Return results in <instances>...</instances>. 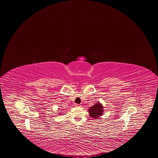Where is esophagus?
I'll return each mask as SVG.
<instances>
[{
	"instance_id": "obj_1",
	"label": "esophagus",
	"mask_w": 158,
	"mask_h": 158,
	"mask_svg": "<svg viewBox=\"0 0 158 158\" xmlns=\"http://www.w3.org/2000/svg\"><path fill=\"white\" fill-rule=\"evenodd\" d=\"M74 106H75L76 107H81V105H80V104H76Z\"/></svg>"
}]
</instances>
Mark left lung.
Returning <instances> with one entry per match:
<instances>
[{"label":"left lung","instance_id":"left-lung-1","mask_svg":"<svg viewBox=\"0 0 158 158\" xmlns=\"http://www.w3.org/2000/svg\"><path fill=\"white\" fill-rule=\"evenodd\" d=\"M88 112L90 117L94 119H98L104 113V107L100 102H98L88 109Z\"/></svg>","mask_w":158,"mask_h":158}]
</instances>
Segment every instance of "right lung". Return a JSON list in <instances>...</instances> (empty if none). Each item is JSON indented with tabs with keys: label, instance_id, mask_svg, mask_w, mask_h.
<instances>
[{
	"label": "right lung",
	"instance_id": "right-lung-1",
	"mask_svg": "<svg viewBox=\"0 0 158 158\" xmlns=\"http://www.w3.org/2000/svg\"><path fill=\"white\" fill-rule=\"evenodd\" d=\"M59 114H60V112H59Z\"/></svg>",
	"mask_w": 158,
	"mask_h": 158
}]
</instances>
